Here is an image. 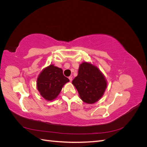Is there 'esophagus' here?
<instances>
[{
    "label": "esophagus",
    "mask_w": 147,
    "mask_h": 147,
    "mask_svg": "<svg viewBox=\"0 0 147 147\" xmlns=\"http://www.w3.org/2000/svg\"><path fill=\"white\" fill-rule=\"evenodd\" d=\"M69 79L70 82H72V77H71V76L69 77Z\"/></svg>",
    "instance_id": "esophagus-1"
}]
</instances>
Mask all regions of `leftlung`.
Listing matches in <instances>:
<instances>
[{
    "label": "left lung",
    "mask_w": 147,
    "mask_h": 147,
    "mask_svg": "<svg viewBox=\"0 0 147 147\" xmlns=\"http://www.w3.org/2000/svg\"><path fill=\"white\" fill-rule=\"evenodd\" d=\"M72 84L80 99L86 104H92L103 96L107 81L96 65L84 61L80 64L78 75L73 80Z\"/></svg>",
    "instance_id": "8db88e82"
}]
</instances>
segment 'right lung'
<instances>
[{
	"mask_svg": "<svg viewBox=\"0 0 147 147\" xmlns=\"http://www.w3.org/2000/svg\"><path fill=\"white\" fill-rule=\"evenodd\" d=\"M69 80L63 74V70L54 64L44 68L37 79V88L42 97L48 101L55 100L59 94L64 84Z\"/></svg>",
	"mask_w": 147,
	"mask_h": 147,
	"instance_id": "right-lung-1",
	"label": "right lung"
}]
</instances>
